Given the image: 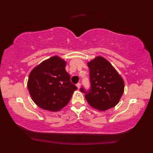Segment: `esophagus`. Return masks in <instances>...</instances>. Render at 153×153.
<instances>
[{
  "mask_svg": "<svg viewBox=\"0 0 153 153\" xmlns=\"http://www.w3.org/2000/svg\"><path fill=\"white\" fill-rule=\"evenodd\" d=\"M76 86H77V88H80V86H81V83H76Z\"/></svg>",
  "mask_w": 153,
  "mask_h": 153,
  "instance_id": "34e87169",
  "label": "esophagus"
}]
</instances>
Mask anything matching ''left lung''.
Here are the masks:
<instances>
[{"instance_id": "obj_1", "label": "left lung", "mask_w": 153, "mask_h": 153, "mask_svg": "<svg viewBox=\"0 0 153 153\" xmlns=\"http://www.w3.org/2000/svg\"><path fill=\"white\" fill-rule=\"evenodd\" d=\"M90 70L88 90L81 87L85 98L93 108L105 111L118 103L124 92V81L109 62L97 57L88 63Z\"/></svg>"}]
</instances>
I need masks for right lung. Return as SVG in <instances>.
Instances as JSON below:
<instances>
[{"instance_id": "1", "label": "right lung", "mask_w": 153, "mask_h": 153, "mask_svg": "<svg viewBox=\"0 0 153 153\" xmlns=\"http://www.w3.org/2000/svg\"><path fill=\"white\" fill-rule=\"evenodd\" d=\"M66 62L58 56L45 60L31 71L28 89L39 107L58 111L65 107L77 87L70 81Z\"/></svg>"}]
</instances>
